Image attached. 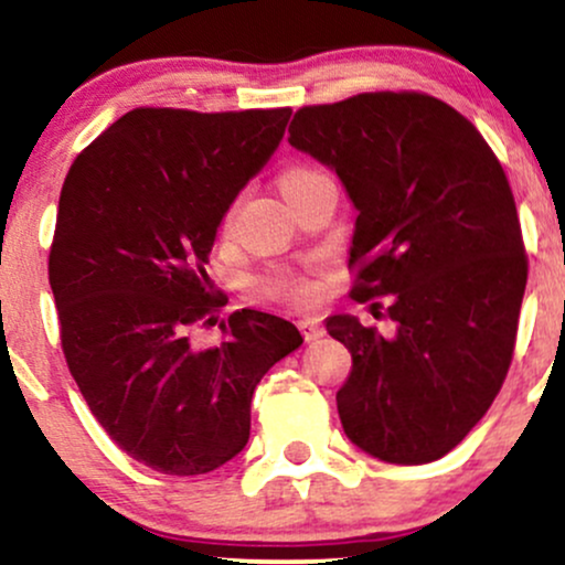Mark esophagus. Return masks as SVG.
Masks as SVG:
<instances>
[{
  "mask_svg": "<svg viewBox=\"0 0 565 565\" xmlns=\"http://www.w3.org/2000/svg\"><path fill=\"white\" fill-rule=\"evenodd\" d=\"M298 328H301V333H303V338H307V341H317V338L324 335L322 322L317 320V317H307V320L298 322Z\"/></svg>",
  "mask_w": 565,
  "mask_h": 565,
  "instance_id": "obj_1",
  "label": "esophagus"
}]
</instances>
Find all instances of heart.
Wrapping results in <instances>:
<instances>
[{
	"label": "heart",
	"instance_id": "1",
	"mask_svg": "<svg viewBox=\"0 0 565 565\" xmlns=\"http://www.w3.org/2000/svg\"><path fill=\"white\" fill-rule=\"evenodd\" d=\"M309 174L307 169H290L282 174V188L285 184L296 182L298 177ZM267 294L275 296V298H282V301H294V303H307L315 298L317 294V285L309 280V277H301V275H280L275 277V280L267 282Z\"/></svg>",
	"mask_w": 565,
	"mask_h": 565
}]
</instances>
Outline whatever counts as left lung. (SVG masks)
Listing matches in <instances>:
<instances>
[{"label": "left lung", "instance_id": "left-lung-1", "mask_svg": "<svg viewBox=\"0 0 565 565\" xmlns=\"http://www.w3.org/2000/svg\"><path fill=\"white\" fill-rule=\"evenodd\" d=\"M288 131L356 209L351 296L388 298L396 322L383 338L351 315L324 320L354 360L335 394L343 434L394 466L439 460L513 360L526 250L505 171L468 118L417 92L301 108Z\"/></svg>", "mask_w": 565, "mask_h": 565}]
</instances>
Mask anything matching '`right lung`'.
<instances>
[{"label": "right lung", "instance_id": "right-lung-1", "mask_svg": "<svg viewBox=\"0 0 565 565\" xmlns=\"http://www.w3.org/2000/svg\"><path fill=\"white\" fill-rule=\"evenodd\" d=\"M290 108H137L71 166L50 250L65 362L92 415L126 455L166 476H201L241 455L267 370L303 343L256 309L192 324L222 303L205 275L230 205L267 166Z\"/></svg>", "mask_w": 565, "mask_h": 565}]
</instances>
